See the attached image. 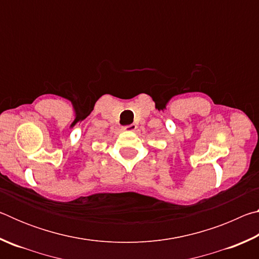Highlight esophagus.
<instances>
[{"label": "esophagus", "instance_id": "1", "mask_svg": "<svg viewBox=\"0 0 259 259\" xmlns=\"http://www.w3.org/2000/svg\"><path fill=\"white\" fill-rule=\"evenodd\" d=\"M136 129H137V124H135V123H131L129 125L123 126V130H125V131H135Z\"/></svg>", "mask_w": 259, "mask_h": 259}]
</instances>
